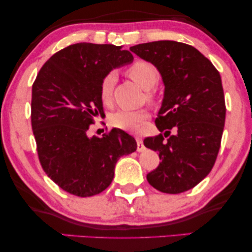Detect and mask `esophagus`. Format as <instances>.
<instances>
[{"mask_svg": "<svg viewBox=\"0 0 252 252\" xmlns=\"http://www.w3.org/2000/svg\"><path fill=\"white\" fill-rule=\"evenodd\" d=\"M135 139H136V143H137V151H139V153H141V151H143L144 149H146V147H144L143 141H142V139H141L140 136H136Z\"/></svg>", "mask_w": 252, "mask_h": 252, "instance_id": "obj_1", "label": "esophagus"}]
</instances>
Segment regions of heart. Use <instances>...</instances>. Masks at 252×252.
<instances>
[{
	"label": "heart",
	"mask_w": 252,
	"mask_h": 252,
	"mask_svg": "<svg viewBox=\"0 0 252 252\" xmlns=\"http://www.w3.org/2000/svg\"><path fill=\"white\" fill-rule=\"evenodd\" d=\"M127 73L134 82H136L144 91H150L159 80V72L157 67L150 62L136 61L127 70ZM117 77L115 72H109L103 78L99 88V96L104 104H109L112 99V91L115 87ZM151 98V94L148 95ZM149 118L147 110H118L110 117V123L117 128L127 130V132H136L139 130L141 124Z\"/></svg>",
	"instance_id": "b5f03b06"
}]
</instances>
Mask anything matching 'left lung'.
I'll return each instance as SVG.
<instances>
[{
	"mask_svg": "<svg viewBox=\"0 0 252 252\" xmlns=\"http://www.w3.org/2000/svg\"><path fill=\"white\" fill-rule=\"evenodd\" d=\"M129 50L154 64L165 86L155 120L164 135L143 141L161 161L147 180L166 194L187 191L210 173L218 156L226 117L221 78L211 62L189 44L155 41Z\"/></svg>",
	"mask_w": 252,
	"mask_h": 252,
	"instance_id": "1",
	"label": "left lung"
}]
</instances>
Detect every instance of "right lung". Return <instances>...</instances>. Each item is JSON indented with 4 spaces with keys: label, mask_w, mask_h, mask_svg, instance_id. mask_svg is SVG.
<instances>
[{
    "label": "right lung",
    "mask_w": 252,
    "mask_h": 252,
    "mask_svg": "<svg viewBox=\"0 0 252 252\" xmlns=\"http://www.w3.org/2000/svg\"><path fill=\"white\" fill-rule=\"evenodd\" d=\"M133 60L113 44L75 43L53 55L34 81L31 119L41 166L72 195L105 190L119 158L136 150V141L122 129L87 136L93 118L103 115V78Z\"/></svg>",
    "instance_id": "add662e5"
}]
</instances>
